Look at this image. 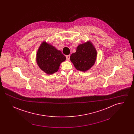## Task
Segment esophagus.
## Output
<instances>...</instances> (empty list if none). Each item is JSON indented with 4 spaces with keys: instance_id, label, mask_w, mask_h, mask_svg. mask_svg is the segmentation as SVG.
<instances>
[{
    "instance_id": "1",
    "label": "esophagus",
    "mask_w": 134,
    "mask_h": 134,
    "mask_svg": "<svg viewBox=\"0 0 134 134\" xmlns=\"http://www.w3.org/2000/svg\"><path fill=\"white\" fill-rule=\"evenodd\" d=\"M66 60L69 61V59H70V55H67L66 56Z\"/></svg>"
}]
</instances>
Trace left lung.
Instances as JSON below:
<instances>
[{"mask_svg":"<svg viewBox=\"0 0 134 134\" xmlns=\"http://www.w3.org/2000/svg\"><path fill=\"white\" fill-rule=\"evenodd\" d=\"M97 51L90 41L79 44L76 51L70 56V59L77 70L85 72L89 70L96 63Z\"/></svg>","mask_w":134,"mask_h":134,"instance_id":"obj_1","label":"left lung"}]
</instances>
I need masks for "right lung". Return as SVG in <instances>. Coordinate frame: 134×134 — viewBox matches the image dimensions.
<instances>
[{
  "mask_svg": "<svg viewBox=\"0 0 134 134\" xmlns=\"http://www.w3.org/2000/svg\"><path fill=\"white\" fill-rule=\"evenodd\" d=\"M65 60L66 57L61 51L46 41L41 43L36 55V61L39 68L48 75L56 72L60 64Z\"/></svg>",
  "mask_w": 134,
  "mask_h": 134,
  "instance_id": "right-lung-1",
  "label": "right lung"
}]
</instances>
